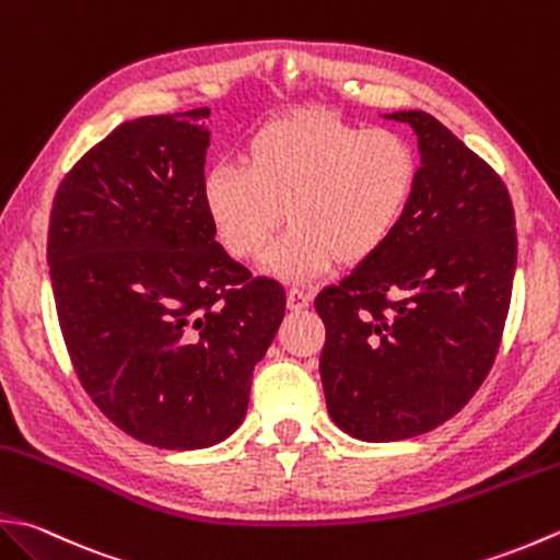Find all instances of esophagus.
Masks as SVG:
<instances>
[{"instance_id":"esophagus-1","label":"esophagus","mask_w":560,"mask_h":560,"mask_svg":"<svg viewBox=\"0 0 560 560\" xmlns=\"http://www.w3.org/2000/svg\"><path fill=\"white\" fill-rule=\"evenodd\" d=\"M308 303H311V299H308V293H305V291H301V289H289L287 291L289 311H303V308H308Z\"/></svg>"}]
</instances>
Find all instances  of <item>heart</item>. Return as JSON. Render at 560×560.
Returning <instances> with one entry per match:
<instances>
[{
    "label": "heart",
    "mask_w": 560,
    "mask_h": 560,
    "mask_svg": "<svg viewBox=\"0 0 560 560\" xmlns=\"http://www.w3.org/2000/svg\"><path fill=\"white\" fill-rule=\"evenodd\" d=\"M415 182L418 158L396 130L293 112L249 138L243 167L208 170L201 196L218 243L240 261L265 255L283 213L291 230L267 267L305 281L337 261L374 257L408 211Z\"/></svg>",
    "instance_id": "obj_1"
}]
</instances>
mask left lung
Returning a JSON list of instances; mask_svg holds the SVG:
<instances>
[{
	"label": "left lung",
	"instance_id": "1",
	"mask_svg": "<svg viewBox=\"0 0 560 560\" xmlns=\"http://www.w3.org/2000/svg\"><path fill=\"white\" fill-rule=\"evenodd\" d=\"M418 136L420 170L396 233L315 299L320 378L339 430L398 442L464 408L495 361L517 235L505 184L424 112H393Z\"/></svg>",
	"mask_w": 560,
	"mask_h": 560
}]
</instances>
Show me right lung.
<instances>
[{
    "label": "right lung",
    "instance_id": "right-lung-1",
    "mask_svg": "<svg viewBox=\"0 0 560 560\" xmlns=\"http://www.w3.org/2000/svg\"><path fill=\"white\" fill-rule=\"evenodd\" d=\"M208 108L120 124L55 194L48 230L60 330L118 430L206 448L245 420L252 371L287 311L215 243L203 208Z\"/></svg>",
    "mask_w": 560,
    "mask_h": 560
}]
</instances>
